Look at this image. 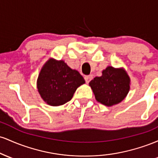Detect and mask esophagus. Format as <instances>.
I'll return each instance as SVG.
<instances>
[{"mask_svg": "<svg viewBox=\"0 0 158 158\" xmlns=\"http://www.w3.org/2000/svg\"><path fill=\"white\" fill-rule=\"evenodd\" d=\"M93 79V76L92 75H88V76H85V80L87 83H88L89 81Z\"/></svg>", "mask_w": 158, "mask_h": 158, "instance_id": "34e87169", "label": "esophagus"}]
</instances>
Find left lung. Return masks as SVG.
Segmentation results:
<instances>
[{
  "instance_id": "left-lung-1",
  "label": "left lung",
  "mask_w": 158,
  "mask_h": 158,
  "mask_svg": "<svg viewBox=\"0 0 158 158\" xmlns=\"http://www.w3.org/2000/svg\"><path fill=\"white\" fill-rule=\"evenodd\" d=\"M96 99L104 106H112L122 102L130 89V78L123 68L108 66L101 77L90 81Z\"/></svg>"
}]
</instances>
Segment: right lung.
Returning <instances> with one entry per match:
<instances>
[{
  "label": "right lung",
  "mask_w": 158,
  "mask_h": 158,
  "mask_svg": "<svg viewBox=\"0 0 158 158\" xmlns=\"http://www.w3.org/2000/svg\"><path fill=\"white\" fill-rule=\"evenodd\" d=\"M84 83V78L77 70H72L64 61L50 59L40 71L37 88L47 104L59 106L69 102Z\"/></svg>",
  "instance_id": "1"
}]
</instances>
